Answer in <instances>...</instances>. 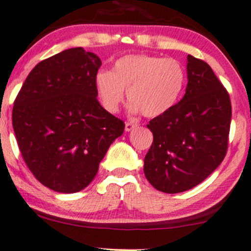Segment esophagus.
<instances>
[{"mask_svg": "<svg viewBox=\"0 0 251 251\" xmlns=\"http://www.w3.org/2000/svg\"><path fill=\"white\" fill-rule=\"evenodd\" d=\"M139 126L136 122H126V131H131L134 128Z\"/></svg>", "mask_w": 251, "mask_h": 251, "instance_id": "esophagus-1", "label": "esophagus"}]
</instances>
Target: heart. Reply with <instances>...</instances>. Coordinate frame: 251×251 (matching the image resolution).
Returning a JSON list of instances; mask_svg holds the SVG:
<instances>
[{
    "label": "heart",
    "instance_id": "heart-1",
    "mask_svg": "<svg viewBox=\"0 0 251 251\" xmlns=\"http://www.w3.org/2000/svg\"><path fill=\"white\" fill-rule=\"evenodd\" d=\"M185 70L176 59L154 55H126L112 72L100 71L95 86L103 106L116 112L126 90L130 110L153 118L166 114L178 100L185 84Z\"/></svg>",
    "mask_w": 251,
    "mask_h": 251
}]
</instances>
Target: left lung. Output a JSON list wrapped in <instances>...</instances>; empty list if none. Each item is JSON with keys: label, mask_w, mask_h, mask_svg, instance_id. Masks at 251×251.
Instances as JSON below:
<instances>
[{"label": "left lung", "mask_w": 251, "mask_h": 251, "mask_svg": "<svg viewBox=\"0 0 251 251\" xmlns=\"http://www.w3.org/2000/svg\"><path fill=\"white\" fill-rule=\"evenodd\" d=\"M184 97L147 125L153 143L146 178L156 190L180 193L204 181L223 161L229 143L231 100L209 64L187 55Z\"/></svg>", "instance_id": "1"}]
</instances>
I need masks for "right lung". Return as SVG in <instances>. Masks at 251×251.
I'll use <instances>...</instances> for the list:
<instances>
[{"instance_id": "right-lung-1", "label": "right lung", "mask_w": 251, "mask_h": 251, "mask_svg": "<svg viewBox=\"0 0 251 251\" xmlns=\"http://www.w3.org/2000/svg\"><path fill=\"white\" fill-rule=\"evenodd\" d=\"M100 59L81 47L45 59L30 71L13 106L21 155L36 180L60 193H75L94 180L125 122L97 100Z\"/></svg>"}]
</instances>
